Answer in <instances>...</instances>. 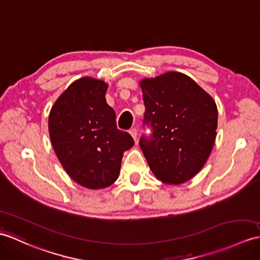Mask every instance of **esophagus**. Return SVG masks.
Masks as SVG:
<instances>
[{
    "label": "esophagus",
    "instance_id": "34e87169",
    "mask_svg": "<svg viewBox=\"0 0 260 260\" xmlns=\"http://www.w3.org/2000/svg\"><path fill=\"white\" fill-rule=\"evenodd\" d=\"M129 133H131V135H132V137L133 138H134V141L136 142L137 141V129L134 127V128H132L131 131H129Z\"/></svg>",
    "mask_w": 260,
    "mask_h": 260
}]
</instances>
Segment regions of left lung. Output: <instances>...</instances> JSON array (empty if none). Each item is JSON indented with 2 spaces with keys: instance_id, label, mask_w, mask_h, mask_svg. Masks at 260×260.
<instances>
[{
  "instance_id": "obj_1",
  "label": "left lung",
  "mask_w": 260,
  "mask_h": 260,
  "mask_svg": "<svg viewBox=\"0 0 260 260\" xmlns=\"http://www.w3.org/2000/svg\"><path fill=\"white\" fill-rule=\"evenodd\" d=\"M143 135L140 146L156 178L178 185L194 177L212 152L217 129L216 103L185 74L168 72L145 78Z\"/></svg>"
}]
</instances>
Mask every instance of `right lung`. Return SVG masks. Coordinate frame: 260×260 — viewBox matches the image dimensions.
Here are the masks:
<instances>
[{"label": "right lung", "mask_w": 260, "mask_h": 260, "mask_svg": "<svg viewBox=\"0 0 260 260\" xmlns=\"http://www.w3.org/2000/svg\"><path fill=\"white\" fill-rule=\"evenodd\" d=\"M107 84L92 77L72 83L53 105L48 131L54 152L70 177L89 189L112 185L118 177L123 153L134 145L116 126L107 104Z\"/></svg>", "instance_id": "add662e5"}]
</instances>
